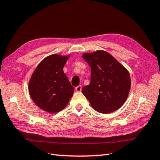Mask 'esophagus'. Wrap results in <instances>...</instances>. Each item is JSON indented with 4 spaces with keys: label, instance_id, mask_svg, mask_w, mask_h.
<instances>
[{
    "label": "esophagus",
    "instance_id": "obj_1",
    "mask_svg": "<svg viewBox=\"0 0 160 160\" xmlns=\"http://www.w3.org/2000/svg\"><path fill=\"white\" fill-rule=\"evenodd\" d=\"M81 90H82V86L81 85H78L75 88V91L76 92H81Z\"/></svg>",
    "mask_w": 160,
    "mask_h": 160
}]
</instances>
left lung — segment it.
Returning <instances> with one entry per match:
<instances>
[{"instance_id": "1", "label": "left lung", "mask_w": 160, "mask_h": 160, "mask_svg": "<svg viewBox=\"0 0 160 160\" xmlns=\"http://www.w3.org/2000/svg\"><path fill=\"white\" fill-rule=\"evenodd\" d=\"M82 58L91 68V80L82 91L92 107L102 113L118 110L126 101L131 90L128 70L103 50L85 53Z\"/></svg>"}]
</instances>
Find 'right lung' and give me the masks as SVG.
I'll return each instance as SVG.
<instances>
[{
    "instance_id": "right-lung-1",
    "label": "right lung",
    "mask_w": 160,
    "mask_h": 160,
    "mask_svg": "<svg viewBox=\"0 0 160 160\" xmlns=\"http://www.w3.org/2000/svg\"><path fill=\"white\" fill-rule=\"evenodd\" d=\"M70 55L52 54L40 62L29 81L28 90L37 107L48 113L66 107L73 95L74 88L63 72Z\"/></svg>"
}]
</instances>
